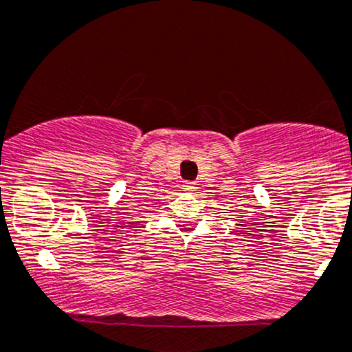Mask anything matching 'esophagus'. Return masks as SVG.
Here are the masks:
<instances>
[{
	"label": "esophagus",
	"instance_id": "obj_1",
	"mask_svg": "<svg viewBox=\"0 0 352 352\" xmlns=\"http://www.w3.org/2000/svg\"><path fill=\"white\" fill-rule=\"evenodd\" d=\"M182 188H184V192H187V193H192L197 190L195 184H192V182H185V184L182 185Z\"/></svg>",
	"mask_w": 352,
	"mask_h": 352
}]
</instances>
